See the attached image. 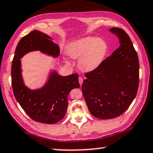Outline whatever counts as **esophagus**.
Segmentation results:
<instances>
[{
	"label": "esophagus",
	"instance_id": "obj_1",
	"mask_svg": "<svg viewBox=\"0 0 153 153\" xmlns=\"http://www.w3.org/2000/svg\"><path fill=\"white\" fill-rule=\"evenodd\" d=\"M78 80H79V84H80V85H82V82H83V78H82V77H79Z\"/></svg>",
	"mask_w": 153,
	"mask_h": 153
}]
</instances>
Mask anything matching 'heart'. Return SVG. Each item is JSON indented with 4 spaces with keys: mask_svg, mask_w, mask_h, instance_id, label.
I'll use <instances>...</instances> for the list:
<instances>
[{
    "mask_svg": "<svg viewBox=\"0 0 153 153\" xmlns=\"http://www.w3.org/2000/svg\"><path fill=\"white\" fill-rule=\"evenodd\" d=\"M108 44L101 38L87 37L74 41L67 46V53L72 59H79L78 66L84 71H93L103 61Z\"/></svg>",
    "mask_w": 153,
    "mask_h": 153,
    "instance_id": "obj_1",
    "label": "heart"
}]
</instances>
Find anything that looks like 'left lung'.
Returning <instances> with one entry per match:
<instances>
[{"label":"left lung","mask_w":153,"mask_h":153,"mask_svg":"<svg viewBox=\"0 0 153 153\" xmlns=\"http://www.w3.org/2000/svg\"><path fill=\"white\" fill-rule=\"evenodd\" d=\"M120 47L99 66L85 74L82 91L91 114L100 119L123 114L136 96L139 86V60L129 35L111 28Z\"/></svg>","instance_id":"8db88e82"}]
</instances>
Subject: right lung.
<instances>
[{
    "mask_svg": "<svg viewBox=\"0 0 153 153\" xmlns=\"http://www.w3.org/2000/svg\"><path fill=\"white\" fill-rule=\"evenodd\" d=\"M39 50L54 56L59 55L58 45L45 34L33 30L19 42L11 65V84L16 100L24 111L35 121L45 124L59 122L66 114L68 94L79 88L78 74L60 76L52 73L48 83L40 90L31 91L24 86L21 74L20 59L26 53Z\"/></svg>",
    "mask_w": 153,
    "mask_h": 153,
    "instance_id": "1",
    "label": "right lung"
}]
</instances>
